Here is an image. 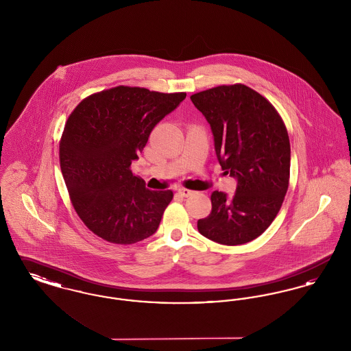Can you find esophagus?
<instances>
[{"label": "esophagus", "instance_id": "esophagus-1", "mask_svg": "<svg viewBox=\"0 0 351 351\" xmlns=\"http://www.w3.org/2000/svg\"><path fill=\"white\" fill-rule=\"evenodd\" d=\"M178 192L183 196V197H188V196H191L193 192L192 191H189V189H186V188H184V186H180L179 189H178Z\"/></svg>", "mask_w": 351, "mask_h": 351}]
</instances>
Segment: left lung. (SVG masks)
<instances>
[{"label": "left lung", "mask_w": 351, "mask_h": 351, "mask_svg": "<svg viewBox=\"0 0 351 351\" xmlns=\"http://www.w3.org/2000/svg\"><path fill=\"white\" fill-rule=\"evenodd\" d=\"M191 100L212 128L222 171L238 180L232 199L210 195L212 212L197 229L221 245L247 243L271 225L288 191L291 145L283 118L245 84L218 85Z\"/></svg>", "instance_id": "8db88e82"}]
</instances>
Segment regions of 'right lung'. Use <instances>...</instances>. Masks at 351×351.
Listing matches in <instances>:
<instances>
[{"mask_svg":"<svg viewBox=\"0 0 351 351\" xmlns=\"http://www.w3.org/2000/svg\"><path fill=\"white\" fill-rule=\"evenodd\" d=\"M118 85L85 97L69 114L59 145L71 202L84 225L116 245L156 232L172 191H150L130 166L155 125L185 99Z\"/></svg>","mask_w":351,"mask_h":351,"instance_id":"1","label":"right lung"}]
</instances>
